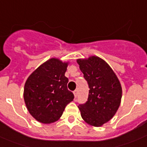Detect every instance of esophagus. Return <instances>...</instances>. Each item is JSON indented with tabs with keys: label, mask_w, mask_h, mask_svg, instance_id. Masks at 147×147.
Wrapping results in <instances>:
<instances>
[{
	"label": "esophagus",
	"mask_w": 147,
	"mask_h": 147,
	"mask_svg": "<svg viewBox=\"0 0 147 147\" xmlns=\"http://www.w3.org/2000/svg\"><path fill=\"white\" fill-rule=\"evenodd\" d=\"M77 93H78V92H77V90H75L74 91V97L75 98H76V96H77Z\"/></svg>",
	"instance_id": "34e87169"
}]
</instances>
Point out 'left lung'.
<instances>
[{
	"label": "left lung",
	"mask_w": 147,
	"mask_h": 147,
	"mask_svg": "<svg viewBox=\"0 0 147 147\" xmlns=\"http://www.w3.org/2000/svg\"><path fill=\"white\" fill-rule=\"evenodd\" d=\"M76 62L90 88L86 103L78 107L81 116L87 124L102 126L113 117L119 107L121 83L110 65L99 57L79 59Z\"/></svg>",
	"instance_id": "obj_1"
}]
</instances>
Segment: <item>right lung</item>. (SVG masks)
Wrapping results in <instances>:
<instances>
[{
  "label": "right lung",
  "mask_w": 147,
  "mask_h": 147,
  "mask_svg": "<svg viewBox=\"0 0 147 147\" xmlns=\"http://www.w3.org/2000/svg\"><path fill=\"white\" fill-rule=\"evenodd\" d=\"M68 61L52 58L28 77L24 87V100L30 114L43 124L59 120L65 107L74 96L67 89L65 76Z\"/></svg>",
  "instance_id": "obj_1"
}]
</instances>
